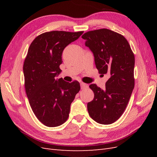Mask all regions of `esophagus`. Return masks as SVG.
<instances>
[{"label":"esophagus","mask_w":157,"mask_h":157,"mask_svg":"<svg viewBox=\"0 0 157 157\" xmlns=\"http://www.w3.org/2000/svg\"><path fill=\"white\" fill-rule=\"evenodd\" d=\"M80 86H81L82 89H84V88H87L88 87V85L86 83L81 82V83H80Z\"/></svg>","instance_id":"34e87169"}]
</instances>
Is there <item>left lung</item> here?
I'll list each match as a JSON object with an SVG mask.
<instances>
[{"label":"left lung","instance_id":"1","mask_svg":"<svg viewBox=\"0 0 157 157\" xmlns=\"http://www.w3.org/2000/svg\"><path fill=\"white\" fill-rule=\"evenodd\" d=\"M82 38L93 52L99 73L109 77L105 90L90 85L94 98L87 104L89 115L99 124H112L125 111L134 88V54L126 38L110 29L88 31Z\"/></svg>","mask_w":157,"mask_h":157}]
</instances>
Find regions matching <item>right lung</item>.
Here are the masks:
<instances>
[{"mask_svg":"<svg viewBox=\"0 0 157 157\" xmlns=\"http://www.w3.org/2000/svg\"><path fill=\"white\" fill-rule=\"evenodd\" d=\"M83 31H53L33 40L23 63L25 88L32 110L44 125L56 127L67 120L71 104L80 90V83L56 79L61 70L64 48Z\"/></svg>","mask_w":157,"mask_h":157,"instance_id":"add662e5","label":"right lung"}]
</instances>
